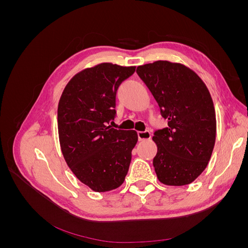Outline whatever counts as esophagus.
Listing matches in <instances>:
<instances>
[{
    "label": "esophagus",
    "instance_id": "34e87169",
    "mask_svg": "<svg viewBox=\"0 0 248 248\" xmlns=\"http://www.w3.org/2000/svg\"><path fill=\"white\" fill-rule=\"evenodd\" d=\"M138 137H139V140H150V139H151V132H150L149 130H146V131H139V132H138Z\"/></svg>",
    "mask_w": 248,
    "mask_h": 248
}]
</instances>
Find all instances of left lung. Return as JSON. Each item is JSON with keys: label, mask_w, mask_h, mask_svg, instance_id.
I'll use <instances>...</instances> for the list:
<instances>
[{"label": "left lung", "mask_w": 248, "mask_h": 248, "mask_svg": "<svg viewBox=\"0 0 248 248\" xmlns=\"http://www.w3.org/2000/svg\"><path fill=\"white\" fill-rule=\"evenodd\" d=\"M168 127L154 132L153 166L159 181L182 186L194 181L211 157L216 136L213 101L198 74L182 64L156 61L137 68Z\"/></svg>", "instance_id": "obj_1"}]
</instances>
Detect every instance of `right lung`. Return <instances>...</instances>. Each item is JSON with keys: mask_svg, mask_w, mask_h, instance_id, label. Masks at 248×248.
Returning a JSON list of instances; mask_svg holds the SVG:
<instances>
[{"mask_svg": "<svg viewBox=\"0 0 248 248\" xmlns=\"http://www.w3.org/2000/svg\"><path fill=\"white\" fill-rule=\"evenodd\" d=\"M136 67L102 63L76 74L58 107V130L64 158L80 182L97 192L124 182L138 141L134 130L115 129L116 94Z\"/></svg>", "mask_w": 248, "mask_h": 248, "instance_id": "obj_1", "label": "right lung"}]
</instances>
